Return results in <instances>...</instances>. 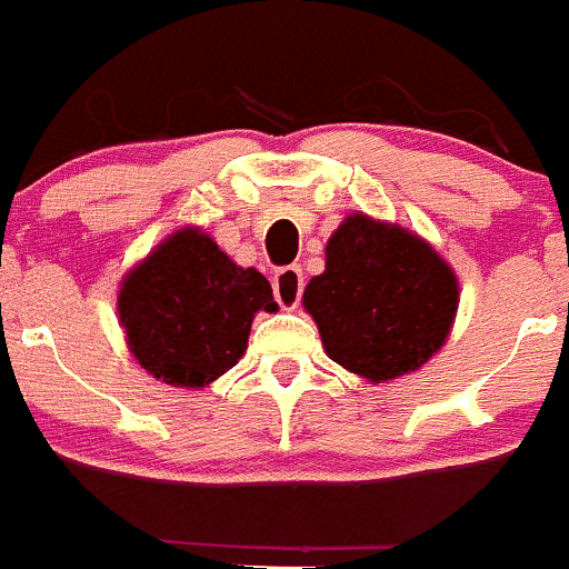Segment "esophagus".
<instances>
[{
    "mask_svg": "<svg viewBox=\"0 0 569 569\" xmlns=\"http://www.w3.org/2000/svg\"><path fill=\"white\" fill-rule=\"evenodd\" d=\"M305 293V273L299 264H284L273 276V296L284 310H296Z\"/></svg>",
    "mask_w": 569,
    "mask_h": 569,
    "instance_id": "34e87169",
    "label": "esophagus"
}]
</instances>
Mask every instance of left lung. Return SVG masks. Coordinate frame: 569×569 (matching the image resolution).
Returning a JSON list of instances; mask_svg holds the SVG:
<instances>
[{"mask_svg":"<svg viewBox=\"0 0 569 569\" xmlns=\"http://www.w3.org/2000/svg\"><path fill=\"white\" fill-rule=\"evenodd\" d=\"M305 307L335 362L386 382L441 349L458 310V281L425 240L351 214L329 237L327 270L310 279Z\"/></svg>","mask_w":569,"mask_h":569,"instance_id":"8db88e82","label":"left lung"}]
</instances>
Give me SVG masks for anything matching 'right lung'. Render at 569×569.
I'll return each mask as SVG.
<instances>
[{
	"label": "right lung",
	"mask_w": 569,
	"mask_h": 569,
	"mask_svg": "<svg viewBox=\"0 0 569 569\" xmlns=\"http://www.w3.org/2000/svg\"><path fill=\"white\" fill-rule=\"evenodd\" d=\"M117 307L139 366L181 388L226 375L246 351L253 312L279 310L270 281L237 268L198 229L172 234L133 268Z\"/></svg>",
	"instance_id": "obj_1"
}]
</instances>
